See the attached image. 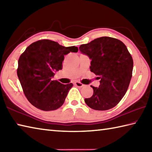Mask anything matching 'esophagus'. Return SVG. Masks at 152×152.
Returning a JSON list of instances; mask_svg holds the SVG:
<instances>
[{
	"label": "esophagus",
	"instance_id": "esophagus-1",
	"mask_svg": "<svg viewBox=\"0 0 152 152\" xmlns=\"http://www.w3.org/2000/svg\"><path fill=\"white\" fill-rule=\"evenodd\" d=\"M75 84H76L78 87H82V86H84L83 84H82V83H80V82H75Z\"/></svg>",
	"mask_w": 152,
	"mask_h": 152
}]
</instances>
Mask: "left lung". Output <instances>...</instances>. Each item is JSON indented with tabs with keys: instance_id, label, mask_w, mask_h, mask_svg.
I'll return each mask as SVG.
<instances>
[{
	"instance_id": "1",
	"label": "left lung",
	"mask_w": 152,
	"mask_h": 152,
	"mask_svg": "<svg viewBox=\"0 0 152 152\" xmlns=\"http://www.w3.org/2000/svg\"><path fill=\"white\" fill-rule=\"evenodd\" d=\"M79 50L90 58V71L100 80L92 86V97L85 102L96 110H107L119 103L128 90L132 76L133 59L126 45L116 38L103 37L82 45Z\"/></svg>"
}]
</instances>
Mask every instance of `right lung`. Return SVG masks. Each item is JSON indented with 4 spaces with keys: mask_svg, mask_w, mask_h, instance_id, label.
<instances>
[{
    "mask_svg": "<svg viewBox=\"0 0 152 152\" xmlns=\"http://www.w3.org/2000/svg\"><path fill=\"white\" fill-rule=\"evenodd\" d=\"M78 50L76 46L65 47L50 40L37 41L26 48L18 59L17 75L30 104L44 111L62 106L73 84L52 78L62 68L64 55Z\"/></svg>",
    "mask_w": 152,
    "mask_h": 152,
    "instance_id": "add662e5",
    "label": "right lung"
}]
</instances>
